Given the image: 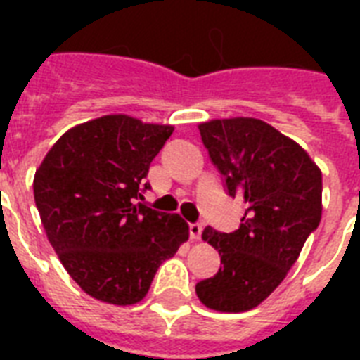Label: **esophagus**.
I'll return each mask as SVG.
<instances>
[{
  "mask_svg": "<svg viewBox=\"0 0 360 360\" xmlns=\"http://www.w3.org/2000/svg\"><path fill=\"white\" fill-rule=\"evenodd\" d=\"M188 231H191V239L198 240L200 237H202L203 226L202 224H191V226H188Z\"/></svg>",
  "mask_w": 360,
  "mask_h": 360,
  "instance_id": "esophagus-1",
  "label": "esophagus"
}]
</instances>
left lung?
<instances>
[{"label":"left lung","instance_id":"8db88e82","mask_svg":"<svg viewBox=\"0 0 360 360\" xmlns=\"http://www.w3.org/2000/svg\"><path fill=\"white\" fill-rule=\"evenodd\" d=\"M198 129L230 196L245 202V214L231 233L203 230L202 239L219 250L220 269L198 282L196 295L217 312H246L278 288L318 228L321 169L262 120H211Z\"/></svg>","mask_w":360,"mask_h":360}]
</instances>
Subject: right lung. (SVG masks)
<instances>
[{
    "instance_id": "1",
    "label": "right lung",
    "mask_w": 360,
    "mask_h": 360,
    "mask_svg": "<svg viewBox=\"0 0 360 360\" xmlns=\"http://www.w3.org/2000/svg\"><path fill=\"white\" fill-rule=\"evenodd\" d=\"M172 132V124L103 115L67 130L37 168L33 194L48 240L97 301L140 302L160 263L188 240L179 214L136 203Z\"/></svg>"
}]
</instances>
